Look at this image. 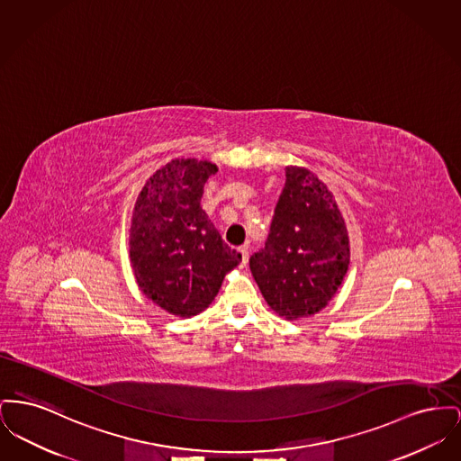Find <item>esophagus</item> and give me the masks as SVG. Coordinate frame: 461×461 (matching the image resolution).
<instances>
[{
  "mask_svg": "<svg viewBox=\"0 0 461 461\" xmlns=\"http://www.w3.org/2000/svg\"><path fill=\"white\" fill-rule=\"evenodd\" d=\"M239 250H240V254H242V263L245 265V263L249 261V245H242Z\"/></svg>",
  "mask_w": 461,
  "mask_h": 461,
  "instance_id": "34e87169",
  "label": "esophagus"
}]
</instances>
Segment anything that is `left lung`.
Returning a JSON list of instances; mask_svg holds the SVG:
<instances>
[{"label":"left lung","mask_w":461,"mask_h":461,"mask_svg":"<svg viewBox=\"0 0 461 461\" xmlns=\"http://www.w3.org/2000/svg\"><path fill=\"white\" fill-rule=\"evenodd\" d=\"M249 265L263 298L285 321L315 315L341 287L350 265L347 224L308 168L285 167L268 239Z\"/></svg>","instance_id":"8db88e82"}]
</instances>
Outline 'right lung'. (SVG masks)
<instances>
[{"label": "right lung", "instance_id": "right-lung-1", "mask_svg": "<svg viewBox=\"0 0 461 461\" xmlns=\"http://www.w3.org/2000/svg\"><path fill=\"white\" fill-rule=\"evenodd\" d=\"M216 172L207 160L176 158L158 168L137 196L129 242L137 285L176 317L203 312L224 275L242 261L200 205L203 186Z\"/></svg>", "mask_w": 461, "mask_h": 461}]
</instances>
